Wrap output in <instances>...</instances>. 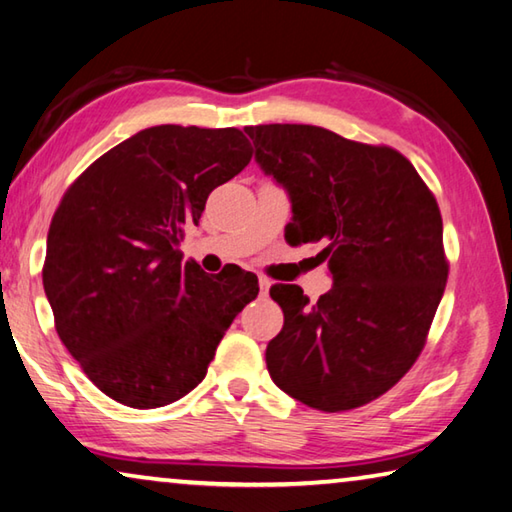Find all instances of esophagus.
I'll return each instance as SVG.
<instances>
[{"label":"esophagus","instance_id":"obj_1","mask_svg":"<svg viewBox=\"0 0 512 512\" xmlns=\"http://www.w3.org/2000/svg\"><path fill=\"white\" fill-rule=\"evenodd\" d=\"M258 285H261V294L265 297V294L270 292V288H272V281L267 279V276H258Z\"/></svg>","mask_w":512,"mask_h":512}]
</instances>
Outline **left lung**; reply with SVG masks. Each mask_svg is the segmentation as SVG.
Returning a JSON list of instances; mask_svg holds the SVG:
<instances>
[{
	"instance_id": "left-lung-1",
	"label": "left lung",
	"mask_w": 512,
	"mask_h": 512,
	"mask_svg": "<svg viewBox=\"0 0 512 512\" xmlns=\"http://www.w3.org/2000/svg\"><path fill=\"white\" fill-rule=\"evenodd\" d=\"M256 164L292 204L290 242H324L333 288L317 303L274 285L283 330L265 351L276 387L319 411L389 391L425 346L447 283L434 195L398 150L317 125L245 128Z\"/></svg>"
}]
</instances>
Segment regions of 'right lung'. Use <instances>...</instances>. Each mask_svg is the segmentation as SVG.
Returning <instances> with one entry per match:
<instances>
[{"mask_svg":"<svg viewBox=\"0 0 512 512\" xmlns=\"http://www.w3.org/2000/svg\"><path fill=\"white\" fill-rule=\"evenodd\" d=\"M236 128L155 125L98 157L53 213L42 283L71 357L105 396L134 409L204 380L256 274L206 276L179 240L206 197L249 164Z\"/></svg>","mask_w":512,"mask_h":512,"instance_id":"right-lung-1","label":"right lung"}]
</instances>
